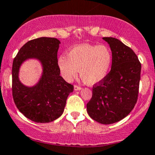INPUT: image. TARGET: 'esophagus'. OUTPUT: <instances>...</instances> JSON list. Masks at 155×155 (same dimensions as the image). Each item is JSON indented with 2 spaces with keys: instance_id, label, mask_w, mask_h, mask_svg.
<instances>
[{
  "instance_id": "esophagus-1",
  "label": "esophagus",
  "mask_w": 155,
  "mask_h": 155,
  "mask_svg": "<svg viewBox=\"0 0 155 155\" xmlns=\"http://www.w3.org/2000/svg\"><path fill=\"white\" fill-rule=\"evenodd\" d=\"M81 89V87H79V86L77 85H74V90L75 91H79Z\"/></svg>"
}]
</instances>
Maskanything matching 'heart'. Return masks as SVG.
<instances>
[{"label": "heart", "mask_w": 155, "mask_h": 155, "mask_svg": "<svg viewBox=\"0 0 155 155\" xmlns=\"http://www.w3.org/2000/svg\"><path fill=\"white\" fill-rule=\"evenodd\" d=\"M113 55L107 46L83 44L71 48L68 57L62 55L58 60L61 76L70 81L77 76L85 84H96L107 77L110 71Z\"/></svg>", "instance_id": "obj_1"}]
</instances>
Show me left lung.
<instances>
[{
	"instance_id": "left-lung-1",
	"label": "left lung",
	"mask_w": 155,
	"mask_h": 155,
	"mask_svg": "<svg viewBox=\"0 0 155 155\" xmlns=\"http://www.w3.org/2000/svg\"><path fill=\"white\" fill-rule=\"evenodd\" d=\"M113 55L107 77L92 89L87 105L90 118L102 124H113L126 118L137 102L141 63L131 48L114 37H103Z\"/></svg>"
}]
</instances>
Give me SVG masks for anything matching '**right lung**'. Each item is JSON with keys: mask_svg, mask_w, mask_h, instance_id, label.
<instances>
[{"mask_svg": "<svg viewBox=\"0 0 155 155\" xmlns=\"http://www.w3.org/2000/svg\"><path fill=\"white\" fill-rule=\"evenodd\" d=\"M60 40L40 37L27 42L19 50L12 66V92L16 107L29 120L50 123L64 111L66 100L74 91V86L60 76L57 53ZM35 59L40 62L42 74L33 86L24 85L19 79V71L26 60Z\"/></svg>", "mask_w": 155, "mask_h": 155, "instance_id": "add662e5", "label": "right lung"}]
</instances>
